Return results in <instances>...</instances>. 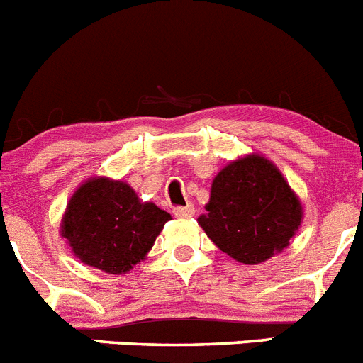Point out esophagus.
Instances as JSON below:
<instances>
[{
    "instance_id": "obj_1",
    "label": "esophagus",
    "mask_w": 363,
    "mask_h": 363,
    "mask_svg": "<svg viewBox=\"0 0 363 363\" xmlns=\"http://www.w3.org/2000/svg\"><path fill=\"white\" fill-rule=\"evenodd\" d=\"M172 214L176 218H192L194 216V207L192 205H185V207H174Z\"/></svg>"
}]
</instances>
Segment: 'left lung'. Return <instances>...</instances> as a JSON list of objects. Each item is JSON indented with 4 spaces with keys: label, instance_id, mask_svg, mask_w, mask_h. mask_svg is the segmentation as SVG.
<instances>
[{
    "label": "left lung",
    "instance_id": "obj_1",
    "mask_svg": "<svg viewBox=\"0 0 363 363\" xmlns=\"http://www.w3.org/2000/svg\"><path fill=\"white\" fill-rule=\"evenodd\" d=\"M207 214L198 218L220 251L256 265L289 245L301 223V203L277 165L249 154L225 165L213 179Z\"/></svg>",
    "mask_w": 363,
    "mask_h": 363
}]
</instances>
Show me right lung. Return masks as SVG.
<instances>
[{"instance_id": "1", "label": "right lung", "mask_w": 363, "mask_h": 363, "mask_svg": "<svg viewBox=\"0 0 363 363\" xmlns=\"http://www.w3.org/2000/svg\"><path fill=\"white\" fill-rule=\"evenodd\" d=\"M171 214L142 201L130 185L91 178L70 198L62 236L85 265L125 274L145 259Z\"/></svg>"}]
</instances>
